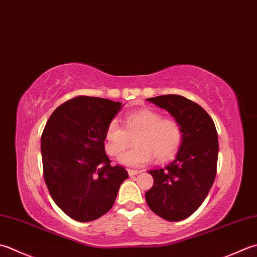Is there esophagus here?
Returning a JSON list of instances; mask_svg holds the SVG:
<instances>
[{"label":"esophagus","mask_w":257,"mask_h":257,"mask_svg":"<svg viewBox=\"0 0 257 257\" xmlns=\"http://www.w3.org/2000/svg\"><path fill=\"white\" fill-rule=\"evenodd\" d=\"M142 173V170H135V169H128V174L130 177H133V176H136Z\"/></svg>","instance_id":"1"}]
</instances>
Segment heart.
<instances>
[{
  "label": "heart",
  "instance_id": "b5f03b06",
  "mask_svg": "<svg viewBox=\"0 0 257 257\" xmlns=\"http://www.w3.org/2000/svg\"><path fill=\"white\" fill-rule=\"evenodd\" d=\"M123 125L117 119L110 120L104 133V149L114 156L132 143L136 133L135 145L119 156V162L130 167H140L155 158L158 162H167L177 154L183 143L184 134L177 120L163 117L159 111L145 108L128 113Z\"/></svg>",
  "mask_w": 257,
  "mask_h": 257
}]
</instances>
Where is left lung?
<instances>
[{"mask_svg": "<svg viewBox=\"0 0 257 257\" xmlns=\"http://www.w3.org/2000/svg\"><path fill=\"white\" fill-rule=\"evenodd\" d=\"M147 101L167 110L183 129L177 157L167 167L149 170L154 185L145 194L156 215L178 222L194 214L212 188L217 169V132L210 115L183 95H159Z\"/></svg>", "mask_w": 257, "mask_h": 257, "instance_id": "8db88e82", "label": "left lung"}]
</instances>
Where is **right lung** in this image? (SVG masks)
<instances>
[{"mask_svg":"<svg viewBox=\"0 0 257 257\" xmlns=\"http://www.w3.org/2000/svg\"><path fill=\"white\" fill-rule=\"evenodd\" d=\"M120 108L121 102L79 95L59 105L43 129L44 182L59 208L78 222L108 213L128 178L104 150L105 128Z\"/></svg>","mask_w":257,"mask_h":257,"instance_id":"obj_1","label":"right lung"}]
</instances>
